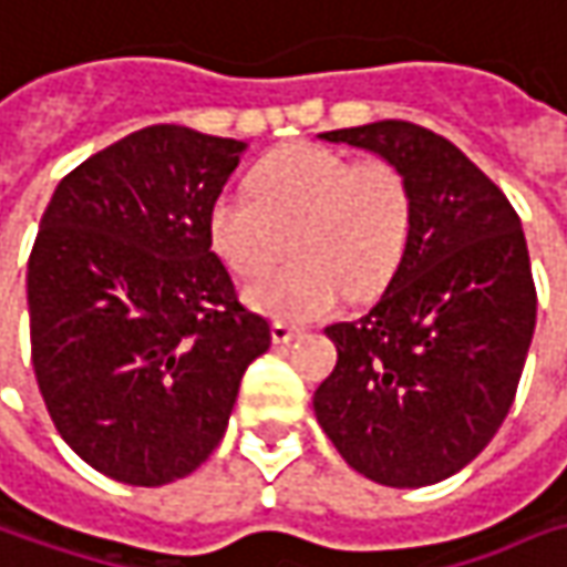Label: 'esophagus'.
Returning <instances> with one entry per match:
<instances>
[{
	"instance_id": "1",
	"label": "esophagus",
	"mask_w": 567,
	"mask_h": 567,
	"mask_svg": "<svg viewBox=\"0 0 567 567\" xmlns=\"http://www.w3.org/2000/svg\"><path fill=\"white\" fill-rule=\"evenodd\" d=\"M298 336H301V330L291 327V323H282V320L272 323V342H276V346H288V342H295Z\"/></svg>"
}]
</instances>
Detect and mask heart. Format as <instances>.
Listing matches in <instances>:
<instances>
[{
	"instance_id": "b5f03b06",
	"label": "heart",
	"mask_w": 567,
	"mask_h": 567,
	"mask_svg": "<svg viewBox=\"0 0 567 567\" xmlns=\"http://www.w3.org/2000/svg\"><path fill=\"white\" fill-rule=\"evenodd\" d=\"M254 193L221 189L206 215L212 250L237 276H258L296 244V262L244 288L272 320L308 323L383 291L412 237V189L390 161L298 142L266 155Z\"/></svg>"
}]
</instances>
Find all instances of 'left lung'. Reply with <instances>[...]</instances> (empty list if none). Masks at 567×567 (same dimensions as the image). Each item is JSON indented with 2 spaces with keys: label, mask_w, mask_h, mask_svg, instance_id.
<instances>
[{
  "label": "left lung",
  "mask_w": 567,
  "mask_h": 567,
  "mask_svg": "<svg viewBox=\"0 0 567 567\" xmlns=\"http://www.w3.org/2000/svg\"><path fill=\"white\" fill-rule=\"evenodd\" d=\"M374 152L412 189L406 257L361 320L332 323L339 361L313 412L368 480L422 488L502 429L536 327L520 218L454 142L406 120L320 133Z\"/></svg>",
  "instance_id": "1"
}]
</instances>
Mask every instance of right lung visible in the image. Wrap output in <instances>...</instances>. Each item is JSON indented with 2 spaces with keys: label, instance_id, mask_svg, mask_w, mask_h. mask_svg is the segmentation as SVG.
<instances>
[{
  "label": "right lung",
  "instance_id": "right-lung-1",
  "mask_svg": "<svg viewBox=\"0 0 567 567\" xmlns=\"http://www.w3.org/2000/svg\"><path fill=\"white\" fill-rule=\"evenodd\" d=\"M244 148L145 126L65 174L40 218L28 259L40 396L62 441L116 482L189 476L272 342L206 235Z\"/></svg>",
  "mask_w": 567,
  "mask_h": 567
}]
</instances>
